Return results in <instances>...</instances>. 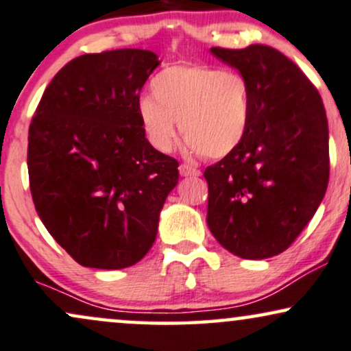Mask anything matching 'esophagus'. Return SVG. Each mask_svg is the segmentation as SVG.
Returning a JSON list of instances; mask_svg holds the SVG:
<instances>
[{"label": "esophagus", "mask_w": 351, "mask_h": 351, "mask_svg": "<svg viewBox=\"0 0 351 351\" xmlns=\"http://www.w3.org/2000/svg\"><path fill=\"white\" fill-rule=\"evenodd\" d=\"M179 172H180V176H182V177H198V176H200V171H198V169H195V167L189 166V164H180Z\"/></svg>", "instance_id": "34e87169"}]
</instances>
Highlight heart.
Instances as JSON below:
<instances>
[{"instance_id":"heart-1","label":"heart","mask_w":351,"mask_h":351,"mask_svg":"<svg viewBox=\"0 0 351 351\" xmlns=\"http://www.w3.org/2000/svg\"><path fill=\"white\" fill-rule=\"evenodd\" d=\"M151 97L140 102V122L148 141L169 153L177 122L190 153L219 159L244 140L250 120V90L239 73L205 64H172L153 77Z\"/></svg>"}]
</instances>
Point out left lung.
Wrapping results in <instances>:
<instances>
[{
	"instance_id": "obj_1",
	"label": "left lung",
	"mask_w": 351,
	"mask_h": 351,
	"mask_svg": "<svg viewBox=\"0 0 351 351\" xmlns=\"http://www.w3.org/2000/svg\"><path fill=\"white\" fill-rule=\"evenodd\" d=\"M210 51L247 81L250 120L241 145L205 169L206 223L229 252L262 261L293 244L326 195V109L304 73L271 47Z\"/></svg>"
}]
</instances>
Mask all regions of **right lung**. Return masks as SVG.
<instances>
[{
    "label": "right lung",
    "mask_w": 351,
    "mask_h": 351,
    "mask_svg": "<svg viewBox=\"0 0 351 351\" xmlns=\"http://www.w3.org/2000/svg\"><path fill=\"white\" fill-rule=\"evenodd\" d=\"M149 50L81 55L56 73L29 127V184L47 231L83 267L140 262L179 182V162L146 140L140 93Z\"/></svg>",
    "instance_id": "obj_1"
}]
</instances>
